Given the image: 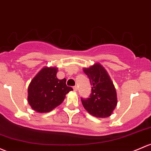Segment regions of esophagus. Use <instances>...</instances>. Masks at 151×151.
Wrapping results in <instances>:
<instances>
[{
  "instance_id": "esophagus-1",
  "label": "esophagus",
  "mask_w": 151,
  "mask_h": 151,
  "mask_svg": "<svg viewBox=\"0 0 151 151\" xmlns=\"http://www.w3.org/2000/svg\"><path fill=\"white\" fill-rule=\"evenodd\" d=\"M73 89H74V91H77V86H74V87H73Z\"/></svg>"
}]
</instances>
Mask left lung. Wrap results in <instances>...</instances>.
<instances>
[{"label": "left lung", "instance_id": "8db88e82", "mask_svg": "<svg viewBox=\"0 0 151 151\" xmlns=\"http://www.w3.org/2000/svg\"><path fill=\"white\" fill-rule=\"evenodd\" d=\"M92 85L90 98H81L85 110L92 116L106 118L111 115L117 104L116 89L106 69L95 63L83 69Z\"/></svg>", "mask_w": 151, "mask_h": 151}]
</instances>
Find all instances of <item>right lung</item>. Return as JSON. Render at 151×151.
Returning a JSON list of instances; mask_svg holds the SVG:
<instances>
[{
    "label": "right lung",
    "instance_id": "right-lung-1",
    "mask_svg": "<svg viewBox=\"0 0 151 151\" xmlns=\"http://www.w3.org/2000/svg\"><path fill=\"white\" fill-rule=\"evenodd\" d=\"M58 69L44 67L32 79L28 88V103L35 111L46 113L59 106L66 95L73 90L66 79L56 77Z\"/></svg>",
    "mask_w": 151,
    "mask_h": 151
}]
</instances>
